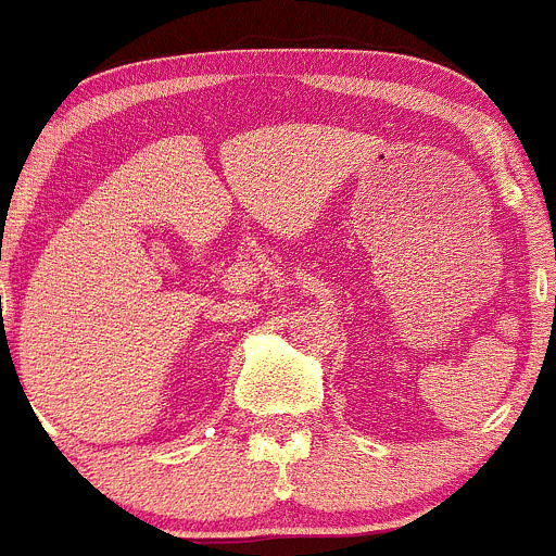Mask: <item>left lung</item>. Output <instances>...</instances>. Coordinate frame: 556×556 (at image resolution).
<instances>
[{"instance_id":"left-lung-1","label":"left lung","mask_w":556,"mask_h":556,"mask_svg":"<svg viewBox=\"0 0 556 556\" xmlns=\"http://www.w3.org/2000/svg\"><path fill=\"white\" fill-rule=\"evenodd\" d=\"M554 309H556V299H554Z\"/></svg>"}]
</instances>
